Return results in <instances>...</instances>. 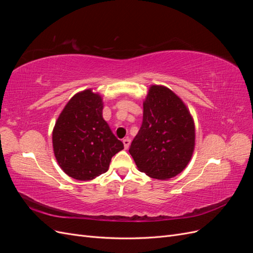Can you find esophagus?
<instances>
[{
  "mask_svg": "<svg viewBox=\"0 0 253 253\" xmlns=\"http://www.w3.org/2000/svg\"><path fill=\"white\" fill-rule=\"evenodd\" d=\"M122 142H124L125 149H126V150H127V149H128V147H129V144H131V139H129V138H125L124 140H122Z\"/></svg>",
  "mask_w": 253,
  "mask_h": 253,
  "instance_id": "esophagus-1",
  "label": "esophagus"
}]
</instances>
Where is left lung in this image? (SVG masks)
I'll list each match as a JSON object with an SVG mask.
<instances>
[{
	"instance_id": "1",
	"label": "left lung",
	"mask_w": 253,
	"mask_h": 253,
	"mask_svg": "<svg viewBox=\"0 0 253 253\" xmlns=\"http://www.w3.org/2000/svg\"><path fill=\"white\" fill-rule=\"evenodd\" d=\"M195 126L187 105L164 85H151L143 101V119L129 154L140 172L170 179L183 171L193 155Z\"/></svg>"
}]
</instances>
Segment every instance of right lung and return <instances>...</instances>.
I'll use <instances>...</instances> for the list:
<instances>
[{
	"label": "right lung",
	"instance_id": "obj_1",
	"mask_svg": "<svg viewBox=\"0 0 253 253\" xmlns=\"http://www.w3.org/2000/svg\"><path fill=\"white\" fill-rule=\"evenodd\" d=\"M100 94L88 88L74 95L52 129V148L65 174L91 180L109 170L112 157L124 149L102 117Z\"/></svg>",
	"mask_w": 253,
	"mask_h": 253
}]
</instances>
